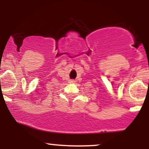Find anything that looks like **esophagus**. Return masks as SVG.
<instances>
[{
    "instance_id": "1",
    "label": "esophagus",
    "mask_w": 149,
    "mask_h": 149,
    "mask_svg": "<svg viewBox=\"0 0 149 149\" xmlns=\"http://www.w3.org/2000/svg\"><path fill=\"white\" fill-rule=\"evenodd\" d=\"M74 80H69V83H74Z\"/></svg>"
}]
</instances>
